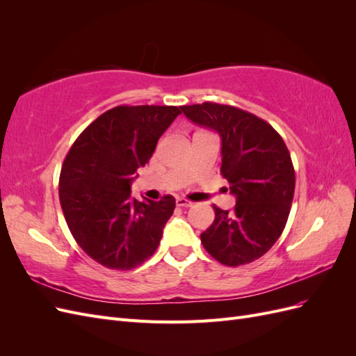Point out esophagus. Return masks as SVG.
<instances>
[{
    "label": "esophagus",
    "mask_w": 356,
    "mask_h": 356,
    "mask_svg": "<svg viewBox=\"0 0 356 356\" xmlns=\"http://www.w3.org/2000/svg\"><path fill=\"white\" fill-rule=\"evenodd\" d=\"M177 207H179V208H190V207H193V202H190V200H187L184 197H178L177 199Z\"/></svg>",
    "instance_id": "obj_1"
}]
</instances>
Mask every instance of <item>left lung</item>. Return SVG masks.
<instances>
[{"label": "left lung", "instance_id": "8db88e82", "mask_svg": "<svg viewBox=\"0 0 356 356\" xmlns=\"http://www.w3.org/2000/svg\"><path fill=\"white\" fill-rule=\"evenodd\" d=\"M187 118L221 136V175L236 196L232 211L213 204L215 220L200 241L224 266L264 255L282 234L294 197L296 174L282 136L251 113L203 102L181 106Z\"/></svg>", "mask_w": 356, "mask_h": 356}]
</instances>
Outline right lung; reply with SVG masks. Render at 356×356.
Returning a JSON list of instances; mask_svg holds the SVG:
<instances>
[{"label":"right lung","instance_id":"obj_1","mask_svg":"<svg viewBox=\"0 0 356 356\" xmlns=\"http://www.w3.org/2000/svg\"><path fill=\"white\" fill-rule=\"evenodd\" d=\"M178 114L181 106H114L84 129L63 161V217L81 250L106 268L131 270L157 250L175 197L139 202L131 184Z\"/></svg>","mask_w":356,"mask_h":356}]
</instances>
